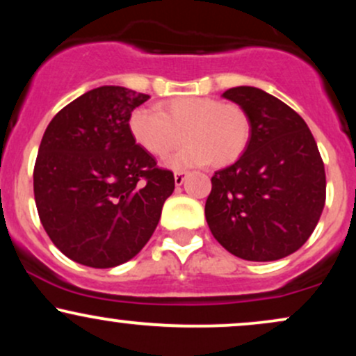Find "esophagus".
<instances>
[{
  "label": "esophagus",
  "instance_id": "34e87169",
  "mask_svg": "<svg viewBox=\"0 0 356 356\" xmlns=\"http://www.w3.org/2000/svg\"><path fill=\"white\" fill-rule=\"evenodd\" d=\"M187 177V172H184V170H179V172L174 174V181H175V186H182L184 181H186Z\"/></svg>",
  "mask_w": 356,
  "mask_h": 356
}]
</instances>
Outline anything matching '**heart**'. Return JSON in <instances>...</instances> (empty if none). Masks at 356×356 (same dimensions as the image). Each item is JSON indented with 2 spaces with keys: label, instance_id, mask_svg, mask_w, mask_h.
<instances>
[{
  "label": "heart",
  "instance_id": "heart-1",
  "mask_svg": "<svg viewBox=\"0 0 356 356\" xmlns=\"http://www.w3.org/2000/svg\"><path fill=\"white\" fill-rule=\"evenodd\" d=\"M134 142L154 157H164L187 138V144L167 161L174 169L227 165L244 154L251 124L243 108L211 97H179L161 110L137 107L129 117Z\"/></svg>",
  "mask_w": 356,
  "mask_h": 356
}]
</instances>
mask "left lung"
<instances>
[{"instance_id":"8db88e82","label":"left lung","mask_w":356,"mask_h":356,"mask_svg":"<svg viewBox=\"0 0 356 356\" xmlns=\"http://www.w3.org/2000/svg\"><path fill=\"white\" fill-rule=\"evenodd\" d=\"M246 112L249 144L212 175L206 219L218 243L246 261H276L298 251L325 207L326 175L306 122L264 90L222 93Z\"/></svg>"}]
</instances>
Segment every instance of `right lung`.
Wrapping results in <instances>:
<instances>
[{"label": "right lung", "instance_id": "add662e5", "mask_svg": "<svg viewBox=\"0 0 356 356\" xmlns=\"http://www.w3.org/2000/svg\"><path fill=\"white\" fill-rule=\"evenodd\" d=\"M149 99L125 87L93 88L44 130L33 170L36 209L53 244L75 263L113 268L132 259L174 192V174L159 169L127 125Z\"/></svg>", "mask_w": 356, "mask_h": 356}]
</instances>
